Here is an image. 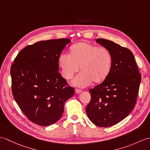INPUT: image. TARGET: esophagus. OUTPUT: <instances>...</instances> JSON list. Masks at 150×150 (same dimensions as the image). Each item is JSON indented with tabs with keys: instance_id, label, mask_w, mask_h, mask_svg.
<instances>
[{
	"instance_id": "1",
	"label": "esophagus",
	"mask_w": 150,
	"mask_h": 150,
	"mask_svg": "<svg viewBox=\"0 0 150 150\" xmlns=\"http://www.w3.org/2000/svg\"><path fill=\"white\" fill-rule=\"evenodd\" d=\"M75 91V92H76V93H80L82 91V90H81V89H79V88H76Z\"/></svg>"
}]
</instances>
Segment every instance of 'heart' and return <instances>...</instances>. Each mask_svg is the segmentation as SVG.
<instances>
[{
    "instance_id": "heart-1",
    "label": "heart",
    "mask_w": 150,
    "mask_h": 150,
    "mask_svg": "<svg viewBox=\"0 0 150 150\" xmlns=\"http://www.w3.org/2000/svg\"><path fill=\"white\" fill-rule=\"evenodd\" d=\"M112 55L106 47H98L88 42L73 45L69 55L62 53L59 64L62 77L71 79L81 67V73L73 81V84L85 87L90 82L98 83L106 79L112 65Z\"/></svg>"
}]
</instances>
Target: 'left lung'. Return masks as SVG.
Here are the masks:
<instances>
[{
	"mask_svg": "<svg viewBox=\"0 0 150 150\" xmlns=\"http://www.w3.org/2000/svg\"><path fill=\"white\" fill-rule=\"evenodd\" d=\"M112 55V65L102 83L89 90L91 100L86 107L89 119L99 127L112 126L128 115L138 96L141 74L129 49L113 41L97 39Z\"/></svg>",
	"mask_w": 150,
	"mask_h": 150,
	"instance_id": "obj_1",
	"label": "left lung"
}]
</instances>
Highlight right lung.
I'll return each mask as SVG.
<instances>
[{"label":"right lung","instance_id":"add662e5","mask_svg":"<svg viewBox=\"0 0 150 150\" xmlns=\"http://www.w3.org/2000/svg\"><path fill=\"white\" fill-rule=\"evenodd\" d=\"M68 39L39 41L15 57L10 70L11 90L18 107L31 122L46 126L57 122L74 88L60 73L59 57Z\"/></svg>","mask_w":150,"mask_h":150}]
</instances>
